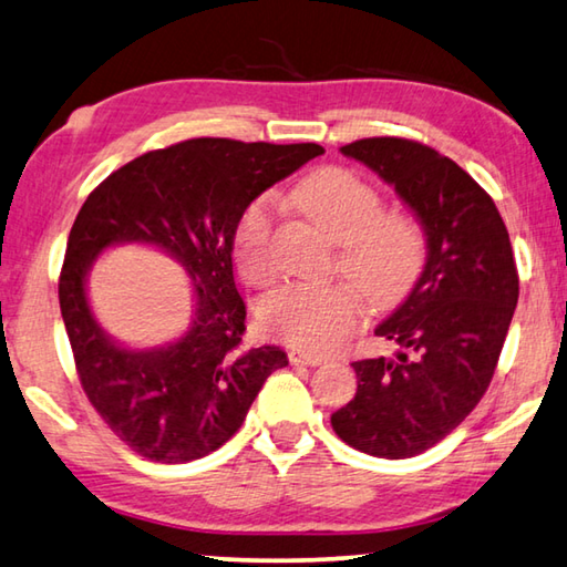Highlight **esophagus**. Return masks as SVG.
<instances>
[{
  "instance_id": "1",
  "label": "esophagus",
  "mask_w": 567,
  "mask_h": 567,
  "mask_svg": "<svg viewBox=\"0 0 567 567\" xmlns=\"http://www.w3.org/2000/svg\"><path fill=\"white\" fill-rule=\"evenodd\" d=\"M290 362L297 367H319L324 362V357L312 354V352H305V349H290Z\"/></svg>"
}]
</instances>
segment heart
Listing matches in <instances>:
<instances>
[{"label":"heart","mask_w":567,"mask_h":567,"mask_svg":"<svg viewBox=\"0 0 567 567\" xmlns=\"http://www.w3.org/2000/svg\"><path fill=\"white\" fill-rule=\"evenodd\" d=\"M292 205L337 245V270L352 285H287L265 297L260 322L287 344L327 354L362 324V295L377 307L404 300L424 270L426 238L414 218L382 210L374 185L347 168L315 171L292 190ZM275 223V200L262 195L235 225L233 252L250 285L277 275Z\"/></svg>","instance_id":"b5f03b06"}]
</instances>
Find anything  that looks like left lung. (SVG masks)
Masks as SVG:
<instances>
[{"label": "left lung", "mask_w": 567, "mask_h": 567, "mask_svg": "<svg viewBox=\"0 0 567 567\" xmlns=\"http://www.w3.org/2000/svg\"><path fill=\"white\" fill-rule=\"evenodd\" d=\"M342 153L394 185L426 235L414 290L374 329L396 359L354 362L357 394L332 414L334 434L379 458H409L466 419L496 372L518 270L496 203L454 161L409 138H362Z\"/></svg>", "instance_id": "8db88e82"}]
</instances>
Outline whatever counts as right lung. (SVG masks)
<instances>
[{"instance_id":"right-lung-1","label":"right lung","mask_w":567,"mask_h":567,"mask_svg":"<svg viewBox=\"0 0 567 567\" xmlns=\"http://www.w3.org/2000/svg\"><path fill=\"white\" fill-rule=\"evenodd\" d=\"M322 153L317 143L190 138L133 158L81 205L59 275L61 317L91 406L138 456H208L243 426L265 379L287 367L280 347L243 349L233 233L257 195ZM121 241L161 247L192 275L196 315L176 343L121 348L90 312L85 275Z\"/></svg>"}]
</instances>
